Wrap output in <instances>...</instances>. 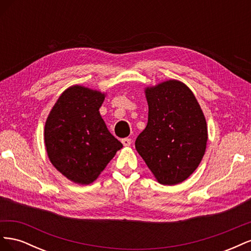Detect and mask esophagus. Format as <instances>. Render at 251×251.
Instances as JSON below:
<instances>
[{"mask_svg":"<svg viewBox=\"0 0 251 251\" xmlns=\"http://www.w3.org/2000/svg\"><path fill=\"white\" fill-rule=\"evenodd\" d=\"M121 142H123L125 147H130L132 143V140L130 138H124V139H121Z\"/></svg>","mask_w":251,"mask_h":251,"instance_id":"esophagus-1","label":"esophagus"}]
</instances>
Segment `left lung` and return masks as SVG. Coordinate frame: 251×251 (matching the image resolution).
Wrapping results in <instances>:
<instances>
[{
	"mask_svg": "<svg viewBox=\"0 0 251 251\" xmlns=\"http://www.w3.org/2000/svg\"><path fill=\"white\" fill-rule=\"evenodd\" d=\"M147 127L135 148L160 184L176 185L198 168L206 150L207 125L198 100L177 79L144 89Z\"/></svg>",
	"mask_w": 251,
	"mask_h": 251,
	"instance_id": "8db88e82",
	"label": "left lung"
}]
</instances>
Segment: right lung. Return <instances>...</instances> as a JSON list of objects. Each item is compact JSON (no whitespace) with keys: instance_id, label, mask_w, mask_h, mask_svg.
Returning <instances> with one entry per match:
<instances>
[{"instance_id":"1","label":"right lung","mask_w":251,"mask_h":251,"mask_svg":"<svg viewBox=\"0 0 251 251\" xmlns=\"http://www.w3.org/2000/svg\"><path fill=\"white\" fill-rule=\"evenodd\" d=\"M104 97L100 91L71 86L58 97L45 124L49 160L74 183H92L123 148L100 113Z\"/></svg>"}]
</instances>
